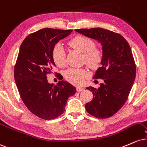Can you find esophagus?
<instances>
[{
  "label": "esophagus",
  "mask_w": 147,
  "mask_h": 147,
  "mask_svg": "<svg viewBox=\"0 0 147 147\" xmlns=\"http://www.w3.org/2000/svg\"><path fill=\"white\" fill-rule=\"evenodd\" d=\"M83 90H84V88L80 87H77V91H83Z\"/></svg>",
  "instance_id": "1"
}]
</instances>
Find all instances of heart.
I'll list each match as a JSON object with an SVG mask.
<instances>
[{
  "instance_id": "obj_1",
  "label": "heart",
  "mask_w": 147,
  "mask_h": 147,
  "mask_svg": "<svg viewBox=\"0 0 147 147\" xmlns=\"http://www.w3.org/2000/svg\"><path fill=\"white\" fill-rule=\"evenodd\" d=\"M69 46L83 53V60L91 69H96L102 60V53L99 49L95 48L92 40L82 36H76L70 40ZM52 58L58 67H63L66 65V55L63 45L56 44L53 48ZM89 76V72L84 69L70 68L65 73V77L69 82L75 85H81Z\"/></svg>"
}]
</instances>
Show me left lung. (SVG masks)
I'll return each mask as SVG.
<instances>
[{
  "instance_id": "1",
  "label": "left lung",
  "mask_w": 147,
  "mask_h": 147,
  "mask_svg": "<svg viewBox=\"0 0 147 147\" xmlns=\"http://www.w3.org/2000/svg\"><path fill=\"white\" fill-rule=\"evenodd\" d=\"M75 31L101 44V67L94 78L102 79L103 82L98 89L86 88L92 92L94 98L85 105V109L93 116L107 118L122 108L135 80L136 67L131 47L123 36L107 29L97 27Z\"/></svg>"
}]
</instances>
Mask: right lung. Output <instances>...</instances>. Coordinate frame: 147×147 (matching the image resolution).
<instances>
[{
	"instance_id": "right-lung-1",
	"label": "right lung",
	"mask_w": 147,
	"mask_h": 147,
	"mask_svg": "<svg viewBox=\"0 0 147 147\" xmlns=\"http://www.w3.org/2000/svg\"><path fill=\"white\" fill-rule=\"evenodd\" d=\"M73 30L44 28L29 34L20 47L14 67V79L20 98L32 113L44 120L63 114L69 97L76 89L67 81L50 84L47 74L56 67L52 50L60 40Z\"/></svg>"
}]
</instances>
